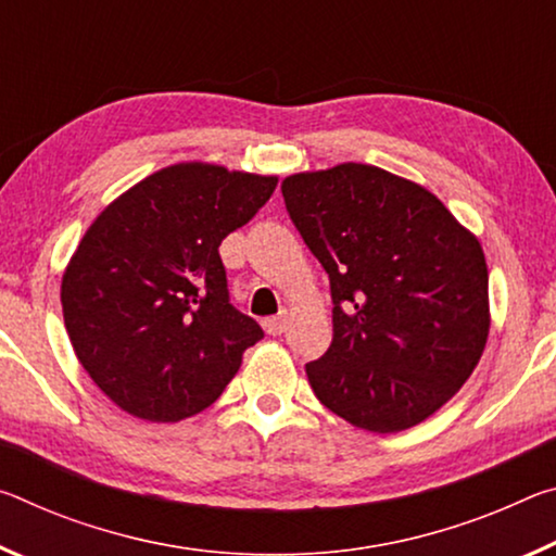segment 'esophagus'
<instances>
[{
	"label": "esophagus",
	"mask_w": 556,
	"mask_h": 556,
	"mask_svg": "<svg viewBox=\"0 0 556 556\" xmlns=\"http://www.w3.org/2000/svg\"><path fill=\"white\" fill-rule=\"evenodd\" d=\"M287 324H289V316H287V312H281L277 316H269V319H264L262 326H264V331L271 333V337H279V333L287 329Z\"/></svg>",
	"instance_id": "obj_1"
}]
</instances>
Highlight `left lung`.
Wrapping results in <instances>:
<instances>
[{
	"instance_id": "1",
	"label": "left lung",
	"mask_w": 556,
	"mask_h": 556,
	"mask_svg": "<svg viewBox=\"0 0 556 556\" xmlns=\"http://www.w3.org/2000/svg\"><path fill=\"white\" fill-rule=\"evenodd\" d=\"M281 195L331 285V346L306 364L316 399L371 433L418 426L488 343L478 237L433 192L376 165L294 173Z\"/></svg>"
}]
</instances>
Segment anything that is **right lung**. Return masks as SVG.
Instances as JSON below:
<instances>
[{"instance_id": "right-lung-1", "label": "right lung", "mask_w": 556, "mask_h": 556, "mask_svg": "<svg viewBox=\"0 0 556 556\" xmlns=\"http://www.w3.org/2000/svg\"><path fill=\"white\" fill-rule=\"evenodd\" d=\"M277 175L175 163L103 207L61 279L64 324L93 383L130 416L178 422L213 405L264 331L230 304L219 244Z\"/></svg>"}]
</instances>
